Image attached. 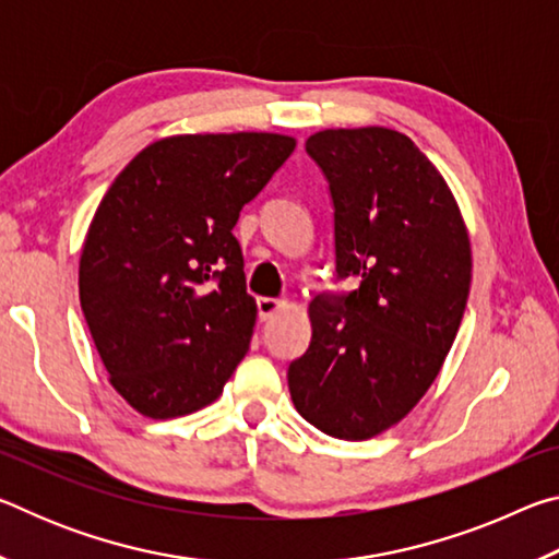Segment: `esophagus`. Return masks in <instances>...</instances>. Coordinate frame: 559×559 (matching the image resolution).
Segmentation results:
<instances>
[{
	"mask_svg": "<svg viewBox=\"0 0 559 559\" xmlns=\"http://www.w3.org/2000/svg\"><path fill=\"white\" fill-rule=\"evenodd\" d=\"M257 308H259V318L261 320H269L273 313H276V310H281L283 308V300L281 298H257Z\"/></svg>",
	"mask_w": 559,
	"mask_h": 559,
	"instance_id": "1",
	"label": "esophagus"
}]
</instances>
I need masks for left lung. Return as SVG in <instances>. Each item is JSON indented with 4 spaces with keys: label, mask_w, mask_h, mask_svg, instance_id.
Instances as JSON below:
<instances>
[{
    "label": "left lung",
    "mask_w": 559,
    "mask_h": 559,
    "mask_svg": "<svg viewBox=\"0 0 559 559\" xmlns=\"http://www.w3.org/2000/svg\"><path fill=\"white\" fill-rule=\"evenodd\" d=\"M306 153L333 202L335 281L310 302V345L288 365L290 400L335 439H372L421 400L466 310L471 243L451 189L409 138L323 130Z\"/></svg>",
    "instance_id": "obj_1"
}]
</instances>
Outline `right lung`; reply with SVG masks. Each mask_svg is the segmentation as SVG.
<instances>
[{
    "label": "right lung",
    "mask_w": 559,
    "mask_h": 559,
    "mask_svg": "<svg viewBox=\"0 0 559 559\" xmlns=\"http://www.w3.org/2000/svg\"><path fill=\"white\" fill-rule=\"evenodd\" d=\"M293 150L273 132L157 140L100 200L81 253V308L132 409L153 419L202 409L249 353L257 302L231 231Z\"/></svg>",
    "instance_id": "add662e5"
}]
</instances>
